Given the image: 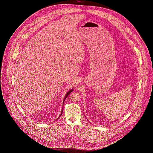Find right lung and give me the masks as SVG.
<instances>
[{"mask_svg": "<svg viewBox=\"0 0 153 153\" xmlns=\"http://www.w3.org/2000/svg\"><path fill=\"white\" fill-rule=\"evenodd\" d=\"M72 91H73V89H71L70 91H69L67 92V94H66L65 97V98H64V101H65V100L66 98V97H68V96L69 95V94H70L71 92H72ZM62 112H61V114L60 115V116L62 115ZM60 116H59V117H60ZM59 117H58V118H59Z\"/></svg>", "mask_w": 153, "mask_h": 153, "instance_id": "1", "label": "right lung"}]
</instances>
